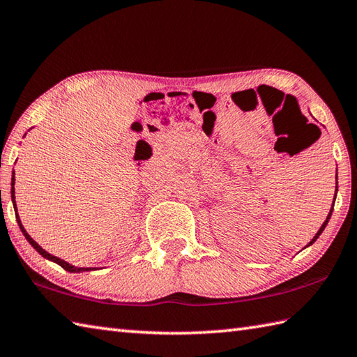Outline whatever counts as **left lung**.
<instances>
[{"mask_svg": "<svg viewBox=\"0 0 357 357\" xmlns=\"http://www.w3.org/2000/svg\"><path fill=\"white\" fill-rule=\"evenodd\" d=\"M336 195H337V173H336V193H335V198H333V207H335V201H336ZM333 207L330 208V213H328V216H327V219H325V221H324V224L321 225V229L319 230H317V233L314 234V238L312 239V241H310L308 242V245H312V244H314V242H316V239L317 238H319L321 236V233L324 231V229H325V227H327V224H328V221H330V218H331V213H333ZM307 245V247H308Z\"/></svg>", "mask_w": 357, "mask_h": 357, "instance_id": "8db88e82", "label": "left lung"}]
</instances>
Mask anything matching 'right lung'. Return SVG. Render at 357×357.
Masks as SVG:
<instances>
[{
    "label": "right lung",
    "instance_id": "obj_1",
    "mask_svg": "<svg viewBox=\"0 0 357 357\" xmlns=\"http://www.w3.org/2000/svg\"><path fill=\"white\" fill-rule=\"evenodd\" d=\"M13 174H15V172H13ZM15 176L12 178V202H13V208H15V216H17V221H18V225H20V229H21V231H22V234H24L26 236V239L29 241V244L32 245L38 253H40L43 257H45V259H49V261H53V262H56L58 265H61V267L64 268V270H67V271H70V273H79V271H90V270H95V268H90V267H75V265H70L69 262H66V261H63V259H59V257H56V256H53V255H50V253H47L45 252L44 248H41L40 245L36 244V242L30 238V234L26 231V229L24 227H22V224H21V221H20V216H18V213H17V204H15Z\"/></svg>",
    "mask_w": 357,
    "mask_h": 357
}]
</instances>
